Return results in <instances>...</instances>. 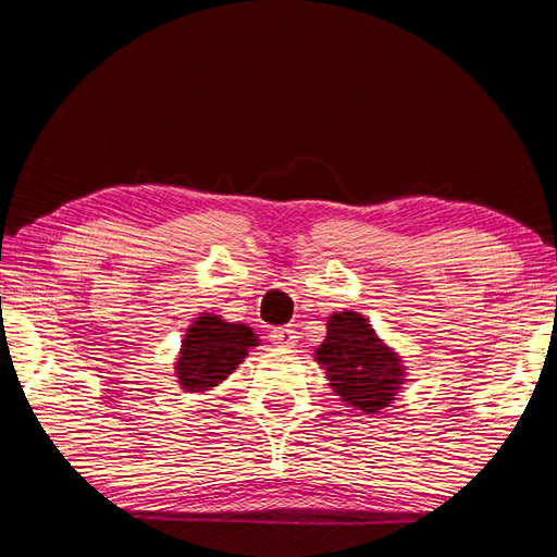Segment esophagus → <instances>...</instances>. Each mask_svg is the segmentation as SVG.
Segmentation results:
<instances>
[{"mask_svg": "<svg viewBox=\"0 0 557 557\" xmlns=\"http://www.w3.org/2000/svg\"><path fill=\"white\" fill-rule=\"evenodd\" d=\"M270 342L277 347H294L297 345V330L294 327H275L270 333Z\"/></svg>", "mask_w": 557, "mask_h": 557, "instance_id": "esophagus-1", "label": "esophagus"}]
</instances>
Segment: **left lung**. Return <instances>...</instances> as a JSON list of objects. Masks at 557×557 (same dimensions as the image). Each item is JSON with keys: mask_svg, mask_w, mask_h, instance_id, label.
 Segmentation results:
<instances>
[{"mask_svg": "<svg viewBox=\"0 0 557 557\" xmlns=\"http://www.w3.org/2000/svg\"><path fill=\"white\" fill-rule=\"evenodd\" d=\"M330 387L363 413L389 407L405 381V366L397 354L383 345L369 321L357 311H342L327 318V337L315 349Z\"/></svg>", "mask_w": 557, "mask_h": 557, "instance_id": "8db88e82", "label": "left lung"}]
</instances>
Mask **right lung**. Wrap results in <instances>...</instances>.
<instances>
[{
    "label": "right lung",
    "mask_w": 557,
    "mask_h": 557,
    "mask_svg": "<svg viewBox=\"0 0 557 557\" xmlns=\"http://www.w3.org/2000/svg\"><path fill=\"white\" fill-rule=\"evenodd\" d=\"M258 337L244 323H224L220 315L203 313L186 330L180 359H176V377L186 393H203V389L222 383L236 366L246 359Z\"/></svg>",
    "instance_id": "obj_1"
}]
</instances>
